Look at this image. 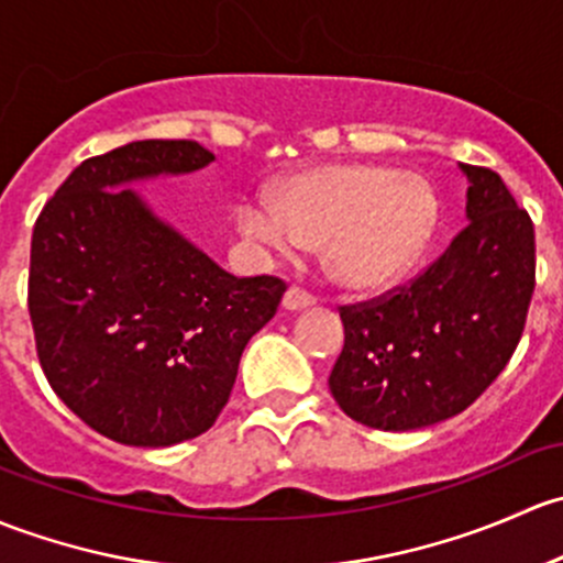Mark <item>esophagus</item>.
Instances as JSON below:
<instances>
[{
	"label": "esophagus",
	"instance_id": "obj_1",
	"mask_svg": "<svg viewBox=\"0 0 563 563\" xmlns=\"http://www.w3.org/2000/svg\"><path fill=\"white\" fill-rule=\"evenodd\" d=\"M282 306L287 311H300V309H309V306H314V295H309L306 292V289H300V287H289L287 292H284V300H282Z\"/></svg>",
	"mask_w": 563,
	"mask_h": 563
}]
</instances>
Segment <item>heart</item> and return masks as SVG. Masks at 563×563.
<instances>
[{
  "instance_id": "b5f03b06",
  "label": "heart",
  "mask_w": 563,
  "mask_h": 563,
  "mask_svg": "<svg viewBox=\"0 0 563 563\" xmlns=\"http://www.w3.org/2000/svg\"><path fill=\"white\" fill-rule=\"evenodd\" d=\"M239 230L268 252L322 243L341 287H385L409 268L433 228L431 189L376 165H328L289 178L274 200L239 206Z\"/></svg>"
}]
</instances>
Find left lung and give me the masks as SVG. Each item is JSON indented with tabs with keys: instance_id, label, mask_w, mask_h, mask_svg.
Masks as SVG:
<instances>
[{
	"instance_id": "obj_1",
	"label": "left lung",
	"mask_w": 563,
	"mask_h": 563,
	"mask_svg": "<svg viewBox=\"0 0 563 563\" xmlns=\"http://www.w3.org/2000/svg\"><path fill=\"white\" fill-rule=\"evenodd\" d=\"M468 224L417 279L341 306L330 393L352 420L415 431L472 407L512 357L534 295V224L490 167L461 165Z\"/></svg>"
}]
</instances>
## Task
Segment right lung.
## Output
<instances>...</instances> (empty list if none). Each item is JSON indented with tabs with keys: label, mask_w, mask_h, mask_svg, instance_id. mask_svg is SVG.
Listing matches in <instances>:
<instances>
[{
	"label": "right lung",
	"mask_w": 563,
	"mask_h": 563,
	"mask_svg": "<svg viewBox=\"0 0 563 563\" xmlns=\"http://www.w3.org/2000/svg\"><path fill=\"white\" fill-rule=\"evenodd\" d=\"M213 162L195 141H135L80 162L34 222L29 317L48 385L113 442L170 448L217 422L243 346L287 284L239 279L130 184Z\"/></svg>",
	"instance_id": "add662e5"
}]
</instances>
